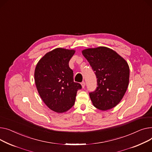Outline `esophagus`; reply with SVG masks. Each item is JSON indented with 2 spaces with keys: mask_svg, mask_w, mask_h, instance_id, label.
<instances>
[{
  "mask_svg": "<svg viewBox=\"0 0 152 152\" xmlns=\"http://www.w3.org/2000/svg\"><path fill=\"white\" fill-rule=\"evenodd\" d=\"M81 85H82V88H85V82H82Z\"/></svg>",
  "mask_w": 152,
  "mask_h": 152,
  "instance_id": "esophagus-1",
  "label": "esophagus"
}]
</instances>
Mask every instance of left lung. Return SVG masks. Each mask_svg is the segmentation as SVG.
<instances>
[{"mask_svg": "<svg viewBox=\"0 0 152 152\" xmlns=\"http://www.w3.org/2000/svg\"><path fill=\"white\" fill-rule=\"evenodd\" d=\"M82 54L97 78L96 90L89 93L93 104L101 110L113 108L121 101L128 86L127 62L117 52L105 47L85 49Z\"/></svg>", "mask_w": 152, "mask_h": 152, "instance_id": "left-lung-1", "label": "left lung"}]
</instances>
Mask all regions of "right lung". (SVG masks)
I'll list each match as a JSON object with an SVG mask.
<instances>
[{"instance_id":"add662e5","label":"right lung","mask_w":152,"mask_h":152,"mask_svg":"<svg viewBox=\"0 0 152 152\" xmlns=\"http://www.w3.org/2000/svg\"><path fill=\"white\" fill-rule=\"evenodd\" d=\"M75 51L58 48L44 55L35 67V83L42 101L57 113L69 110L74 105L77 91L82 89L74 82L69 62Z\"/></svg>"}]
</instances>
